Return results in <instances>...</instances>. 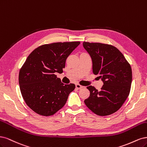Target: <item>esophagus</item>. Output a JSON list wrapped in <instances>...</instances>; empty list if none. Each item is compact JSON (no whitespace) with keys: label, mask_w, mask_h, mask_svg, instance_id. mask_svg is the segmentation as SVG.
Instances as JSON below:
<instances>
[{"label":"esophagus","mask_w":147,"mask_h":147,"mask_svg":"<svg viewBox=\"0 0 147 147\" xmlns=\"http://www.w3.org/2000/svg\"><path fill=\"white\" fill-rule=\"evenodd\" d=\"M76 87L78 89H80V88H84V86H80V85H79V84H76Z\"/></svg>","instance_id":"34e87169"}]
</instances>
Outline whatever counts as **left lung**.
I'll use <instances>...</instances> for the list:
<instances>
[{
  "mask_svg": "<svg viewBox=\"0 0 147 147\" xmlns=\"http://www.w3.org/2000/svg\"><path fill=\"white\" fill-rule=\"evenodd\" d=\"M83 46L92 58L93 74H99L104 84L99 91L92 86H88L90 93L84 102L98 115L112 114L129 96L132 82L131 65L113 46L84 41Z\"/></svg>",
  "mask_w": 147,
  "mask_h": 147,
  "instance_id": "1",
  "label": "left lung"
}]
</instances>
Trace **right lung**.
I'll list each match as a JSON object with an SVG mask.
<instances>
[{"label": "right lung", "instance_id": "add662e5", "mask_svg": "<svg viewBox=\"0 0 147 147\" xmlns=\"http://www.w3.org/2000/svg\"><path fill=\"white\" fill-rule=\"evenodd\" d=\"M80 41L54 42L38 47L28 56L19 73V84L24 100L31 109L50 116L62 108L74 84H64L57 78L61 73L68 57Z\"/></svg>", "mask_w": 147, "mask_h": 147}]
</instances>
